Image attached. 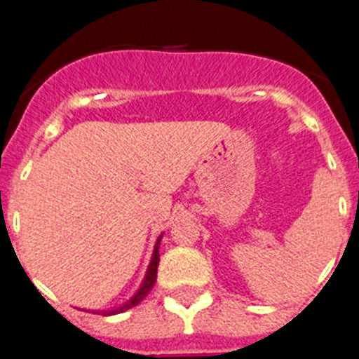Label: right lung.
<instances>
[{"mask_svg": "<svg viewBox=\"0 0 359 359\" xmlns=\"http://www.w3.org/2000/svg\"><path fill=\"white\" fill-rule=\"evenodd\" d=\"M158 245H159V240H158V243H156V247H154V254H152V262H150V265H149V271H147L145 280H143L142 287H140V289H137V292L134 294L133 298L128 299V302L125 303V305H121V307L114 309V311H103V312H101V314H103V316H110V314H119V312L127 311V309L136 307L137 303L142 302V299L145 298L147 294H149L150 290H152V287H154V283H156V276H158V265H159Z\"/></svg>", "mask_w": 359, "mask_h": 359, "instance_id": "obj_1", "label": "right lung"}]
</instances>
